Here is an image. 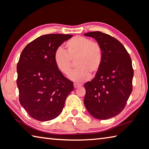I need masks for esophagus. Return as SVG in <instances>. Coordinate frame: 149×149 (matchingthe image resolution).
<instances>
[{
  "instance_id": "1",
  "label": "esophagus",
  "mask_w": 149,
  "mask_h": 149,
  "mask_svg": "<svg viewBox=\"0 0 149 149\" xmlns=\"http://www.w3.org/2000/svg\"><path fill=\"white\" fill-rule=\"evenodd\" d=\"M81 84H77V83H74V88H79L81 86Z\"/></svg>"
}]
</instances>
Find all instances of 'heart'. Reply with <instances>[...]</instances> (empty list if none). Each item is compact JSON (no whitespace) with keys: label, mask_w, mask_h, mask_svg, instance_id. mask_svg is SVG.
<instances>
[{"label":"heart","mask_w":149,"mask_h":149,"mask_svg":"<svg viewBox=\"0 0 149 149\" xmlns=\"http://www.w3.org/2000/svg\"><path fill=\"white\" fill-rule=\"evenodd\" d=\"M65 47L67 52L59 48L54 54L55 63L63 74H69L72 61L76 59L77 69L69 75L71 80L86 81L90 74L95 75L99 71L102 63V50L99 44L84 36H76L67 41Z\"/></svg>","instance_id":"heart-1"}]
</instances>
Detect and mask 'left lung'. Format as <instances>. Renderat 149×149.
<instances>
[{
	"mask_svg": "<svg viewBox=\"0 0 149 149\" xmlns=\"http://www.w3.org/2000/svg\"><path fill=\"white\" fill-rule=\"evenodd\" d=\"M84 35L94 38L102 50L100 70L84 84V105L95 118H113L123 110L132 92L131 57L124 46L107 34L93 31Z\"/></svg>",
	"mask_w": 149,
	"mask_h": 149,
	"instance_id": "obj_1",
	"label": "left lung"
}]
</instances>
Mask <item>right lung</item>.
Returning a JSON list of instances; mask_svg holds the SVG:
<instances>
[{
    "instance_id": "obj_1",
    "label": "right lung",
    "mask_w": 149,
    "mask_h": 149,
    "mask_svg": "<svg viewBox=\"0 0 149 149\" xmlns=\"http://www.w3.org/2000/svg\"><path fill=\"white\" fill-rule=\"evenodd\" d=\"M72 36L42 35L28 44L20 55L17 65L19 102L36 120L48 121L58 116L74 89L72 82L63 75L54 61L55 52Z\"/></svg>"
}]
</instances>
